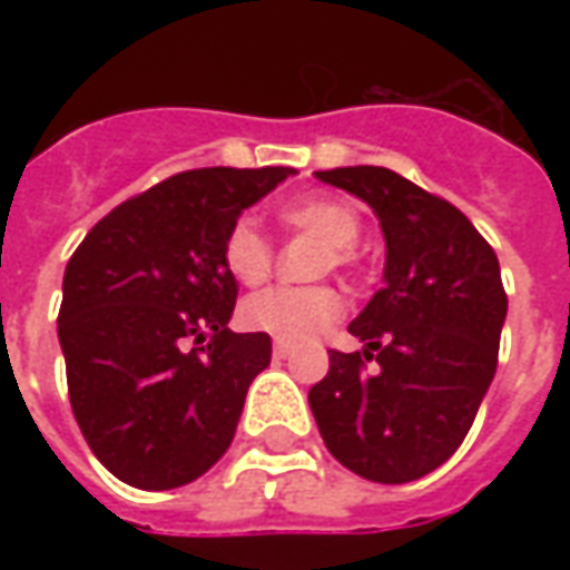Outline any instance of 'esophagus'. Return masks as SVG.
I'll use <instances>...</instances> for the list:
<instances>
[{
  "label": "esophagus",
  "mask_w": 570,
  "mask_h": 570,
  "mask_svg": "<svg viewBox=\"0 0 570 570\" xmlns=\"http://www.w3.org/2000/svg\"><path fill=\"white\" fill-rule=\"evenodd\" d=\"M293 354V345H286V342H274V357L286 360Z\"/></svg>",
  "instance_id": "esophagus-1"
}]
</instances>
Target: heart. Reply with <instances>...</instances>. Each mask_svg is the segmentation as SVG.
<instances>
[{"instance_id": "b5f03b06", "label": "heart", "mask_w": 570, "mask_h": 570, "mask_svg": "<svg viewBox=\"0 0 570 570\" xmlns=\"http://www.w3.org/2000/svg\"><path fill=\"white\" fill-rule=\"evenodd\" d=\"M277 219L296 232L323 240L317 256V274L333 268H351L357 259V240L363 232L360 213L338 198L308 195L284 200ZM223 265L237 284L259 286L274 268V244L249 216L228 225L223 237ZM345 311V302L333 286H272L249 296L240 305V321L256 333H268L277 342H308L326 333Z\"/></svg>"}]
</instances>
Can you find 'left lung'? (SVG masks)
I'll list each match as a JSON object with an SVG mask.
<instances>
[{
	"mask_svg": "<svg viewBox=\"0 0 570 570\" xmlns=\"http://www.w3.org/2000/svg\"><path fill=\"white\" fill-rule=\"evenodd\" d=\"M317 179L370 204L387 259L384 286L347 326L366 347L330 351L311 412L338 464L370 482H412L452 458L494 379L501 265L454 204L387 167H335Z\"/></svg>",
	"mask_w": 570,
	"mask_h": 570,
	"instance_id": "left-lung-1",
	"label": "left lung"
}]
</instances>
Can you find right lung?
I'll use <instances>...</instances> for the list:
<instances>
[{"mask_svg": "<svg viewBox=\"0 0 570 570\" xmlns=\"http://www.w3.org/2000/svg\"><path fill=\"white\" fill-rule=\"evenodd\" d=\"M293 167H200L121 200L67 262L57 335L72 415L134 489L204 476L235 440L268 333H232L223 237Z\"/></svg>", "mask_w": 570, "mask_h": 570, "instance_id": "1", "label": "right lung"}]
</instances>
